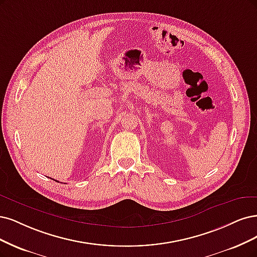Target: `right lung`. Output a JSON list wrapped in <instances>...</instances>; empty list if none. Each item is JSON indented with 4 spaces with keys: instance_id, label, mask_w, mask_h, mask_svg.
<instances>
[{
    "instance_id": "add662e5",
    "label": "right lung",
    "mask_w": 257,
    "mask_h": 257,
    "mask_svg": "<svg viewBox=\"0 0 257 257\" xmlns=\"http://www.w3.org/2000/svg\"><path fill=\"white\" fill-rule=\"evenodd\" d=\"M56 182H57V181H56Z\"/></svg>"
}]
</instances>
